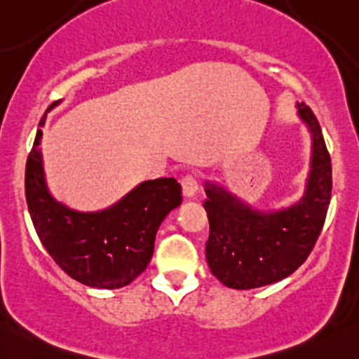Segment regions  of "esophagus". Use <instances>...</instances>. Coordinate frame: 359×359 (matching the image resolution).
<instances>
[{"label":"esophagus","instance_id":"obj_1","mask_svg":"<svg viewBox=\"0 0 359 359\" xmlns=\"http://www.w3.org/2000/svg\"><path fill=\"white\" fill-rule=\"evenodd\" d=\"M181 187H183L184 196H193L196 195V191L200 190V180L195 172H188L181 178Z\"/></svg>","mask_w":359,"mask_h":359}]
</instances>
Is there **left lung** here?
Wrapping results in <instances>:
<instances>
[{
  "label": "left lung",
  "instance_id": "1",
  "mask_svg": "<svg viewBox=\"0 0 359 359\" xmlns=\"http://www.w3.org/2000/svg\"><path fill=\"white\" fill-rule=\"evenodd\" d=\"M300 118L312 132V171L299 203L278 212H257L215 184H207L205 256L212 275L225 287L249 290L292 275L312 252L331 203L332 166L319 120L305 103Z\"/></svg>",
  "mask_w": 359,
  "mask_h": 359
}]
</instances>
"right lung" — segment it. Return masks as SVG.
<instances>
[{"label":"right lung","mask_w":359,"mask_h":359,"mask_svg":"<svg viewBox=\"0 0 359 359\" xmlns=\"http://www.w3.org/2000/svg\"><path fill=\"white\" fill-rule=\"evenodd\" d=\"M54 104H50V108ZM46 115L40 118V127ZM42 128L27 159L25 196L40 243L66 275L95 288H120L147 268L161 222L181 203L175 178L144 181L114 207L81 213L49 195L40 154Z\"/></svg>","instance_id":"1"}]
</instances>
